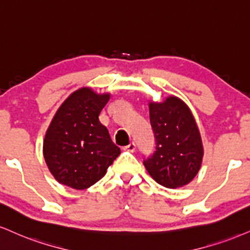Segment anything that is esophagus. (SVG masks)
Wrapping results in <instances>:
<instances>
[{
	"label": "esophagus",
	"mask_w": 250,
	"mask_h": 250,
	"mask_svg": "<svg viewBox=\"0 0 250 250\" xmlns=\"http://www.w3.org/2000/svg\"><path fill=\"white\" fill-rule=\"evenodd\" d=\"M125 150H127V151H130V152H134L135 150H136V144L135 143L128 144L127 146H125Z\"/></svg>",
	"instance_id": "34e87169"
}]
</instances>
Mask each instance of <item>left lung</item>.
Wrapping results in <instances>:
<instances>
[{
  "label": "left lung",
  "instance_id": "8db88e82",
  "mask_svg": "<svg viewBox=\"0 0 250 250\" xmlns=\"http://www.w3.org/2000/svg\"><path fill=\"white\" fill-rule=\"evenodd\" d=\"M150 122L156 151L143 162L155 182L165 188H182L200 170L204 146L191 109L182 99L169 95L161 102L149 101Z\"/></svg>",
  "mask_w": 250,
  "mask_h": 250
}]
</instances>
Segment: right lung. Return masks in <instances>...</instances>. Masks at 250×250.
I'll return each mask as SVG.
<instances>
[{
    "label": "right lung",
    "instance_id": "obj_1",
    "mask_svg": "<svg viewBox=\"0 0 250 250\" xmlns=\"http://www.w3.org/2000/svg\"><path fill=\"white\" fill-rule=\"evenodd\" d=\"M110 93L81 87L67 96L51 121L43 142L49 171L60 184L85 190L100 180L121 150L99 120Z\"/></svg>",
    "mask_w": 250,
    "mask_h": 250
}]
</instances>
